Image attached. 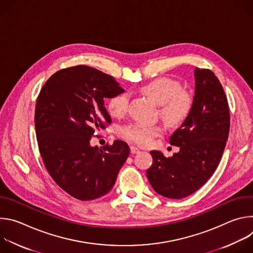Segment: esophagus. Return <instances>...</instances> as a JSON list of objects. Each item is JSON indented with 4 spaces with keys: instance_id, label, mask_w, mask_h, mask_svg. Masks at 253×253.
Returning <instances> with one entry per match:
<instances>
[{
    "instance_id": "obj_1",
    "label": "esophagus",
    "mask_w": 253,
    "mask_h": 253,
    "mask_svg": "<svg viewBox=\"0 0 253 253\" xmlns=\"http://www.w3.org/2000/svg\"><path fill=\"white\" fill-rule=\"evenodd\" d=\"M130 151H131L132 154H137V153L140 152V149L135 147V146H130Z\"/></svg>"
}]
</instances>
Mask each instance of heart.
<instances>
[{"mask_svg":"<svg viewBox=\"0 0 253 253\" xmlns=\"http://www.w3.org/2000/svg\"><path fill=\"white\" fill-rule=\"evenodd\" d=\"M141 92L147 95L160 105L159 114L170 126L181 124L190 114L193 106L192 95L181 90V85L176 80L167 77L156 78L141 87ZM130 96L128 93H120L113 96L108 102V112L114 117H121L128 111ZM162 133L158 125H149L141 122L124 126L120 135L138 145H148L156 136Z\"/></svg>","mask_w":253,"mask_h":253,"instance_id":"obj_1","label":"heart"}]
</instances>
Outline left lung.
I'll list each match as a JSON object with an SVG mask.
<instances>
[{
  "label": "left lung",
  "instance_id": "1",
  "mask_svg": "<svg viewBox=\"0 0 253 253\" xmlns=\"http://www.w3.org/2000/svg\"><path fill=\"white\" fill-rule=\"evenodd\" d=\"M195 95L188 117L169 138L180 148L166 158L153 150L147 178L160 195L181 199L202 187L217 168L229 134L227 98L217 77L209 69L196 68Z\"/></svg>",
  "mask_w": 253,
  "mask_h": 253
}]
</instances>
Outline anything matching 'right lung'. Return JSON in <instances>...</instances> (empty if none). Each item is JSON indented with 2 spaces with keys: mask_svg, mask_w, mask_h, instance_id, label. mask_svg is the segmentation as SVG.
<instances>
[{
  "mask_svg": "<svg viewBox=\"0 0 253 253\" xmlns=\"http://www.w3.org/2000/svg\"><path fill=\"white\" fill-rule=\"evenodd\" d=\"M116 80L84 65L59 70L37 98L35 128L44 165L54 181L76 199L104 196L130 154L127 143L92 147L95 132L112 120L104 100L123 93Z\"/></svg>",
  "mask_w": 253,
  "mask_h": 253,
  "instance_id": "add662e5",
  "label": "right lung"
}]
</instances>
